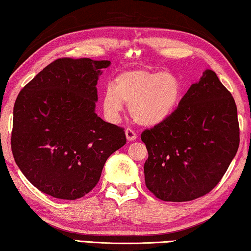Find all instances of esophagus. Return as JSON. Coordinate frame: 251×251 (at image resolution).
I'll return each mask as SVG.
<instances>
[{
	"label": "esophagus",
	"instance_id": "esophagus-1",
	"mask_svg": "<svg viewBox=\"0 0 251 251\" xmlns=\"http://www.w3.org/2000/svg\"><path fill=\"white\" fill-rule=\"evenodd\" d=\"M126 139H128L129 141H132V140H136L138 136H137V133L134 132L132 129L128 128V129H126Z\"/></svg>",
	"mask_w": 251,
	"mask_h": 251
}]
</instances>
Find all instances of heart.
Instances as JSON below:
<instances>
[{"mask_svg":"<svg viewBox=\"0 0 251 251\" xmlns=\"http://www.w3.org/2000/svg\"><path fill=\"white\" fill-rule=\"evenodd\" d=\"M182 92L180 79L171 72L129 70L115 78L113 88L105 90L103 108L108 118L115 120L125 101L130 105L136 122L151 126L164 122L176 111Z\"/></svg>","mask_w":251,"mask_h":251,"instance_id":"1","label":"heart"}]
</instances>
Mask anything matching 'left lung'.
<instances>
[{"label":"left lung","mask_w":251,"mask_h":251,"mask_svg":"<svg viewBox=\"0 0 251 251\" xmlns=\"http://www.w3.org/2000/svg\"><path fill=\"white\" fill-rule=\"evenodd\" d=\"M141 140L147 188L164 201H189L220 182L237 154V105L213 70L192 83L176 111Z\"/></svg>","instance_id":"obj_1"}]
</instances>
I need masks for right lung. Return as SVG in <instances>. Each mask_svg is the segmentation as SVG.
Listing matches in <instances>:
<instances>
[{
  "mask_svg": "<svg viewBox=\"0 0 251 251\" xmlns=\"http://www.w3.org/2000/svg\"><path fill=\"white\" fill-rule=\"evenodd\" d=\"M110 61L57 59L21 89L11 148L38 190L75 201L100 181L105 162L126 143L122 128L96 114L97 81Z\"/></svg>",
  "mask_w": 251,
  "mask_h": 251,
  "instance_id": "add662e5",
  "label": "right lung"
}]
</instances>
